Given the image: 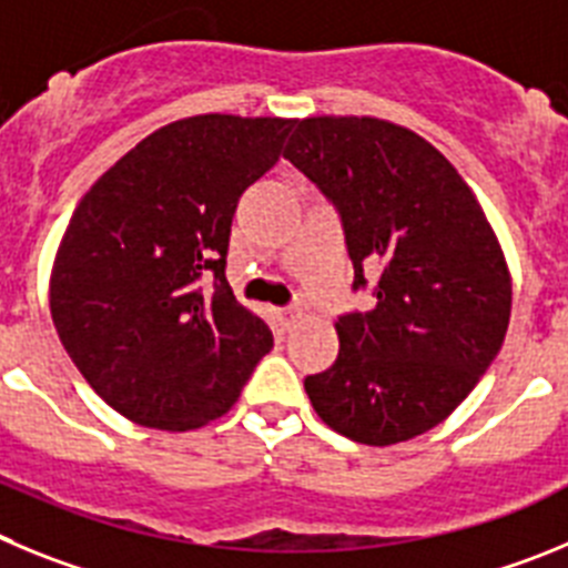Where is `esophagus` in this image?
Here are the masks:
<instances>
[{"label": "esophagus", "instance_id": "1", "mask_svg": "<svg viewBox=\"0 0 568 568\" xmlns=\"http://www.w3.org/2000/svg\"><path fill=\"white\" fill-rule=\"evenodd\" d=\"M274 316H277V322L283 325V328H291L296 322V316H300V308H277L274 311Z\"/></svg>", "mask_w": 568, "mask_h": 568}]
</instances>
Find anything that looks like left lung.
Returning <instances> with one entry per match:
<instances>
[{
  "mask_svg": "<svg viewBox=\"0 0 568 568\" xmlns=\"http://www.w3.org/2000/svg\"><path fill=\"white\" fill-rule=\"evenodd\" d=\"M339 209L354 288L376 305L336 320L339 356L305 379L316 416L371 447L422 436L498 356L513 274L481 203L430 141L371 115L296 121L283 152Z\"/></svg>",
  "mask_w": 568,
  "mask_h": 568,
  "instance_id": "obj_1",
  "label": "left lung"
}]
</instances>
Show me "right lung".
Masks as SVG:
<instances>
[{
  "instance_id": "right-lung-1",
  "label": "right lung",
  "mask_w": 568,
  "mask_h": 568,
  "mask_svg": "<svg viewBox=\"0 0 568 568\" xmlns=\"http://www.w3.org/2000/svg\"><path fill=\"white\" fill-rule=\"evenodd\" d=\"M294 119L192 115L90 186L50 272L61 345L124 418L186 433L232 410L272 331L237 303L226 252L240 195L277 163ZM215 274L203 295L201 276Z\"/></svg>"
}]
</instances>
